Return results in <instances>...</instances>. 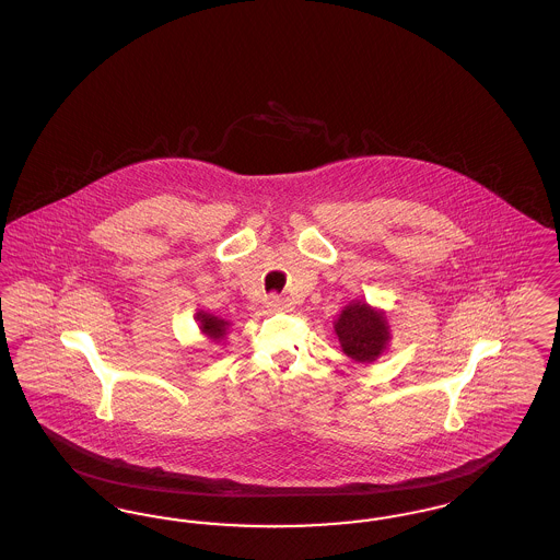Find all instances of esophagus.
Listing matches in <instances>:
<instances>
[{
  "instance_id": "34e87169",
  "label": "esophagus",
  "mask_w": 560,
  "mask_h": 560,
  "mask_svg": "<svg viewBox=\"0 0 560 560\" xmlns=\"http://www.w3.org/2000/svg\"><path fill=\"white\" fill-rule=\"evenodd\" d=\"M268 311H290V300H285V298H281V295H277V293H270L267 298Z\"/></svg>"
}]
</instances>
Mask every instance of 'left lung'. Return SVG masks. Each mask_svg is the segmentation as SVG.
<instances>
[{
  "label": "left lung",
  "mask_w": 560,
  "mask_h": 560,
  "mask_svg": "<svg viewBox=\"0 0 560 560\" xmlns=\"http://www.w3.org/2000/svg\"><path fill=\"white\" fill-rule=\"evenodd\" d=\"M345 354L359 363H373L390 340L388 320L365 302H350L334 323Z\"/></svg>",
  "instance_id": "1"
}]
</instances>
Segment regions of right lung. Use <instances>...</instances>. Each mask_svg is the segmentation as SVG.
<instances>
[{"instance_id": "obj_1", "label": "right lung", "mask_w": 560, "mask_h": 560, "mask_svg": "<svg viewBox=\"0 0 560 560\" xmlns=\"http://www.w3.org/2000/svg\"><path fill=\"white\" fill-rule=\"evenodd\" d=\"M197 320H199V329L212 340L218 342L220 338H224L226 334V327H229V320L220 319V317H213L210 313H203L199 311L197 313Z\"/></svg>"}]
</instances>
